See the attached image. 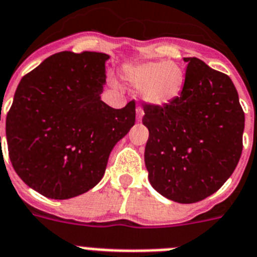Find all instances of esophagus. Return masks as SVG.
Returning <instances> with one entry per match:
<instances>
[{"mask_svg": "<svg viewBox=\"0 0 257 257\" xmlns=\"http://www.w3.org/2000/svg\"><path fill=\"white\" fill-rule=\"evenodd\" d=\"M136 115H137V120L140 121V120L142 118V116H144V111H142V109L139 107V108L136 109Z\"/></svg>", "mask_w": 257, "mask_h": 257, "instance_id": "34e87169", "label": "esophagus"}]
</instances>
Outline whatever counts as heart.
I'll list each match as a JSON object with an SVG mask.
<instances>
[{
	"label": "heart",
	"instance_id": "b5f03b06",
	"mask_svg": "<svg viewBox=\"0 0 257 257\" xmlns=\"http://www.w3.org/2000/svg\"><path fill=\"white\" fill-rule=\"evenodd\" d=\"M122 78L139 88L140 99L150 107H165L180 96L184 87V70L175 61H148L129 66Z\"/></svg>",
	"mask_w": 257,
	"mask_h": 257
}]
</instances>
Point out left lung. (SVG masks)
Returning <instances> with one entry per match:
<instances>
[{
	"label": "left lung",
	"mask_w": 257,
	"mask_h": 257,
	"mask_svg": "<svg viewBox=\"0 0 257 257\" xmlns=\"http://www.w3.org/2000/svg\"><path fill=\"white\" fill-rule=\"evenodd\" d=\"M184 87L165 107L145 105V166L163 197L193 204L225 184L243 149L244 112L230 77L196 57H184Z\"/></svg>",
	"instance_id": "1"
}]
</instances>
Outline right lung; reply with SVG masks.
<instances>
[{
	"label": "right lung",
	"mask_w": 257,
	"mask_h": 257,
	"mask_svg": "<svg viewBox=\"0 0 257 257\" xmlns=\"http://www.w3.org/2000/svg\"><path fill=\"white\" fill-rule=\"evenodd\" d=\"M108 59L61 52L19 82L6 116L9 157L19 178L45 197L68 200L94 188L135 125V102L115 109L102 100Z\"/></svg>",
	"instance_id": "right-lung-1"
}]
</instances>
